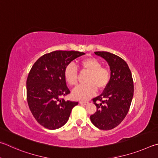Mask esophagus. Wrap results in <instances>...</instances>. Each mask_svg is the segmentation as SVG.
<instances>
[{
	"label": "esophagus",
	"mask_w": 158,
	"mask_h": 158,
	"mask_svg": "<svg viewBox=\"0 0 158 158\" xmlns=\"http://www.w3.org/2000/svg\"><path fill=\"white\" fill-rule=\"evenodd\" d=\"M80 104H82V105H87L88 103L87 101H81L79 102Z\"/></svg>",
	"instance_id": "1"
}]
</instances>
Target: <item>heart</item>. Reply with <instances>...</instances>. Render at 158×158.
Wrapping results in <instances>:
<instances>
[{
    "label": "heart",
    "mask_w": 158,
    "mask_h": 158,
    "mask_svg": "<svg viewBox=\"0 0 158 158\" xmlns=\"http://www.w3.org/2000/svg\"><path fill=\"white\" fill-rule=\"evenodd\" d=\"M81 73H87L85 78L86 84L80 85L75 89L72 94L77 100L85 101L94 95L98 90L106 88L111 78V72L106 66H102L101 62L95 57H87L79 63ZM64 76L70 86L74 87L78 82V71L73 63H69L65 66Z\"/></svg>",
    "instance_id": "b5f03b06"
}]
</instances>
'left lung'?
I'll use <instances>...</instances> for the list:
<instances>
[{
	"mask_svg": "<svg viewBox=\"0 0 158 158\" xmlns=\"http://www.w3.org/2000/svg\"><path fill=\"white\" fill-rule=\"evenodd\" d=\"M94 53L108 63L111 78L103 92L92 99L97 109L90 116V119L98 128L108 131L119 125L128 114L133 97V80L128 64L122 58L106 51Z\"/></svg>",
	"mask_w": 158,
	"mask_h": 158,
	"instance_id": "8db88e82",
	"label": "left lung"
}]
</instances>
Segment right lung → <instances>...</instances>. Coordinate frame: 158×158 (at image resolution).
Instances as JSON below:
<instances>
[{
    "label": "right lung",
    "mask_w": 158,
    "mask_h": 158,
    "mask_svg": "<svg viewBox=\"0 0 158 158\" xmlns=\"http://www.w3.org/2000/svg\"><path fill=\"white\" fill-rule=\"evenodd\" d=\"M84 54L52 51L39 58L30 69L26 81L27 104L33 117L44 128L55 130L63 126L78 104L63 98L70 94L64 71L68 64Z\"/></svg>",
    "instance_id": "obj_1"
}]
</instances>
